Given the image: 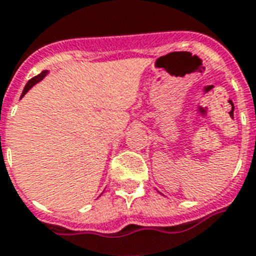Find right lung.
<instances>
[{"label": "right lung", "mask_w": 256, "mask_h": 256, "mask_svg": "<svg viewBox=\"0 0 256 256\" xmlns=\"http://www.w3.org/2000/svg\"><path fill=\"white\" fill-rule=\"evenodd\" d=\"M48 72H49V70H44V72H42L38 75H36V76H34V78H32V79H30V80L27 82V84H26L24 90H23L22 96H20V98H22L23 96H24L26 94H27V92H28L32 87H34V86L38 84V82H42V79H44L45 76H46V74H48Z\"/></svg>", "instance_id": "1"}]
</instances>
